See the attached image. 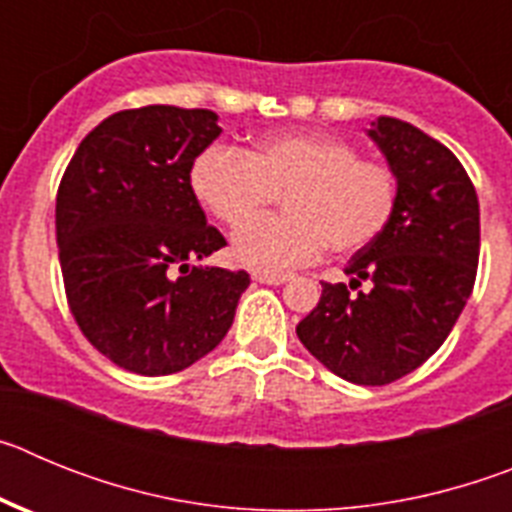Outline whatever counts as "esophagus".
I'll use <instances>...</instances> for the list:
<instances>
[{
	"label": "esophagus",
	"mask_w": 512,
	"mask_h": 512,
	"mask_svg": "<svg viewBox=\"0 0 512 512\" xmlns=\"http://www.w3.org/2000/svg\"><path fill=\"white\" fill-rule=\"evenodd\" d=\"M253 282H259V284H284L287 282V274H271V271H253L251 274Z\"/></svg>",
	"instance_id": "1"
}]
</instances>
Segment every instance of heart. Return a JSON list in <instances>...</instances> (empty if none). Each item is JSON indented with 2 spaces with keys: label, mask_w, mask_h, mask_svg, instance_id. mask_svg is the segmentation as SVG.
Here are the masks:
<instances>
[{
  "label": "heart",
  "mask_w": 512,
  "mask_h": 512,
  "mask_svg": "<svg viewBox=\"0 0 512 512\" xmlns=\"http://www.w3.org/2000/svg\"><path fill=\"white\" fill-rule=\"evenodd\" d=\"M189 187L220 223L241 225L233 256L259 271L295 269L325 246L336 256L361 251L387 230L400 202L390 166L325 133L269 135L248 151L207 146L189 166ZM277 196L284 216L247 222Z\"/></svg>",
  "instance_id": "1"
}]
</instances>
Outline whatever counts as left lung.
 <instances>
[{"mask_svg":"<svg viewBox=\"0 0 512 512\" xmlns=\"http://www.w3.org/2000/svg\"><path fill=\"white\" fill-rule=\"evenodd\" d=\"M369 138L397 174V212L377 241L351 256V282H323L297 336L341 379L382 387L431 359L467 305L479 264V202L459 158L410 122L379 117ZM361 281L370 289L351 293Z\"/></svg>","mask_w":512,"mask_h":512,"instance_id":"obj_1","label":"left lung"}]
</instances>
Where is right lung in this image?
<instances>
[{"mask_svg":"<svg viewBox=\"0 0 512 512\" xmlns=\"http://www.w3.org/2000/svg\"><path fill=\"white\" fill-rule=\"evenodd\" d=\"M220 135L210 110L148 104L81 140L56 194V241L71 315L112 364L164 377L210 354L251 284L246 271L192 266L225 246L189 187Z\"/></svg>","mask_w":512,"mask_h":512,"instance_id":"1","label":"right lung"}]
</instances>
